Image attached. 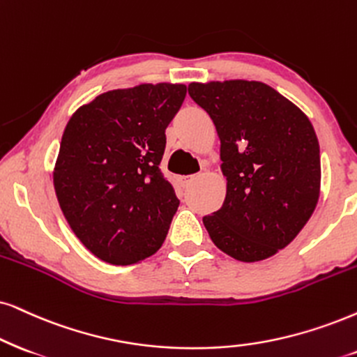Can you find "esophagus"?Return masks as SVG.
I'll return each instance as SVG.
<instances>
[{
  "mask_svg": "<svg viewBox=\"0 0 357 357\" xmlns=\"http://www.w3.org/2000/svg\"><path fill=\"white\" fill-rule=\"evenodd\" d=\"M194 179H196V176H181V178H179V183H181L183 188H188V186H191V183L194 181Z\"/></svg>",
  "mask_w": 357,
  "mask_h": 357,
  "instance_id": "esophagus-1",
  "label": "esophagus"
}]
</instances>
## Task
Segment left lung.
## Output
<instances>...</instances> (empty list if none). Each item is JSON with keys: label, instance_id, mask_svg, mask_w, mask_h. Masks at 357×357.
Here are the masks:
<instances>
[{"label": "left lung", "instance_id": "left-lung-1", "mask_svg": "<svg viewBox=\"0 0 357 357\" xmlns=\"http://www.w3.org/2000/svg\"><path fill=\"white\" fill-rule=\"evenodd\" d=\"M188 92L214 121L227 179L222 207L202 222L234 259H268L298 236L317 207L321 163L313 125L255 80L192 82Z\"/></svg>", "mask_w": 357, "mask_h": 357}]
</instances>
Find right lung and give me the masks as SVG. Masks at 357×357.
<instances>
[{
    "instance_id": "right-lung-1",
    "label": "right lung",
    "mask_w": 357,
    "mask_h": 357,
    "mask_svg": "<svg viewBox=\"0 0 357 357\" xmlns=\"http://www.w3.org/2000/svg\"><path fill=\"white\" fill-rule=\"evenodd\" d=\"M183 84H142L80 107L62 135L54 189L79 241L114 265L155 254L179 206L160 165Z\"/></svg>"
}]
</instances>
